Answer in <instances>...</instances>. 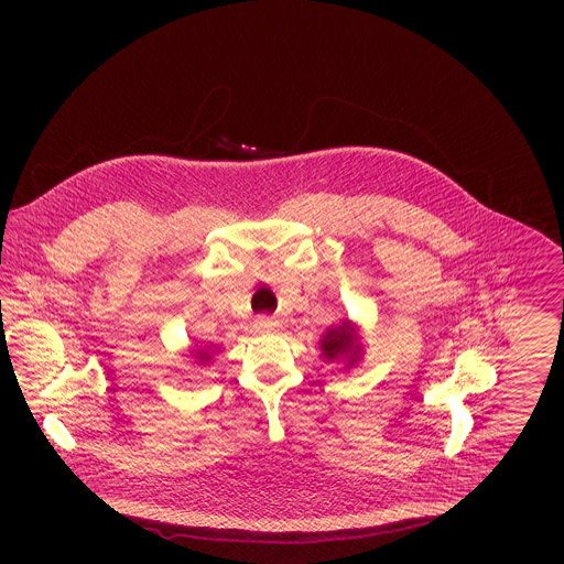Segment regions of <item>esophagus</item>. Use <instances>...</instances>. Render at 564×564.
<instances>
[{
	"label": "esophagus",
	"mask_w": 564,
	"mask_h": 564,
	"mask_svg": "<svg viewBox=\"0 0 564 564\" xmlns=\"http://www.w3.org/2000/svg\"><path fill=\"white\" fill-rule=\"evenodd\" d=\"M276 327H279V322L272 319V317H260V319H256V329H258V332L269 334V332H274Z\"/></svg>",
	"instance_id": "34e87169"
}]
</instances>
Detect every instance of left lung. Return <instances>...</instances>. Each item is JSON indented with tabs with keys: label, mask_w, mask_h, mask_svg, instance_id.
Listing matches in <instances>:
<instances>
[{
	"label": "left lung",
	"mask_w": 564,
	"mask_h": 564,
	"mask_svg": "<svg viewBox=\"0 0 564 564\" xmlns=\"http://www.w3.org/2000/svg\"><path fill=\"white\" fill-rule=\"evenodd\" d=\"M357 336L349 332V323L340 325V327H334L325 334L323 338L322 349L325 352V359H336L338 355H345V352H352L350 355V364L357 359V352L361 350L359 345H355Z\"/></svg>",
	"instance_id": "obj_1"
}]
</instances>
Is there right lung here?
Here are the masks:
<instances>
[{"instance_id": "right-lung-1", "label": "right lung", "mask_w": 564, "mask_h": 564, "mask_svg": "<svg viewBox=\"0 0 564 564\" xmlns=\"http://www.w3.org/2000/svg\"><path fill=\"white\" fill-rule=\"evenodd\" d=\"M203 359H209V355H205L203 350H198V361H203Z\"/></svg>"}]
</instances>
